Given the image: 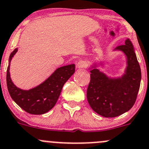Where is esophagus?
Wrapping results in <instances>:
<instances>
[{"label": "esophagus", "mask_w": 149, "mask_h": 149, "mask_svg": "<svg viewBox=\"0 0 149 149\" xmlns=\"http://www.w3.org/2000/svg\"><path fill=\"white\" fill-rule=\"evenodd\" d=\"M76 66H77V68H79V69H81V68H87L88 66V63L86 61L81 60L80 61L78 62Z\"/></svg>", "instance_id": "esophagus-1"}]
</instances>
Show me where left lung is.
I'll list each match as a JSON object with an SVG mask.
<instances>
[{"label":"left lung","instance_id":"1","mask_svg":"<svg viewBox=\"0 0 149 149\" xmlns=\"http://www.w3.org/2000/svg\"><path fill=\"white\" fill-rule=\"evenodd\" d=\"M113 51L126 56V66L121 76H109L98 68L106 61H93L89 67L91 80L87 89V100L95 113L106 118L116 117L133 107L140 88L141 72L133 43L127 38L124 45Z\"/></svg>","mask_w":149,"mask_h":149}]
</instances>
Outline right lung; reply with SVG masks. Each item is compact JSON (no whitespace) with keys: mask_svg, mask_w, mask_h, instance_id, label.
<instances>
[{"mask_svg":"<svg viewBox=\"0 0 149 149\" xmlns=\"http://www.w3.org/2000/svg\"><path fill=\"white\" fill-rule=\"evenodd\" d=\"M18 51L15 48L10 54L7 68L6 82L9 94L22 109L29 113L41 115L49 111L56 105L63 86L75 72V64L56 68L43 82L29 90L17 87L12 81L10 65L12 58Z\"/></svg>","mask_w":149,"mask_h":149,"instance_id":"add662e5","label":"right lung"}]
</instances>
